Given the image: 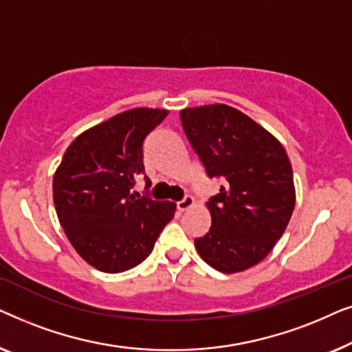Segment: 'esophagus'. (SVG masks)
Instances as JSON below:
<instances>
[{
	"mask_svg": "<svg viewBox=\"0 0 352 352\" xmlns=\"http://www.w3.org/2000/svg\"><path fill=\"white\" fill-rule=\"evenodd\" d=\"M194 204H195L194 197H190V195H186L184 199L177 201L176 206H177V210H179V211H187V210H189V208H192V206H194Z\"/></svg>",
	"mask_w": 352,
	"mask_h": 352,
	"instance_id": "obj_1",
	"label": "esophagus"
}]
</instances>
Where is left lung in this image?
<instances>
[{
	"label": "left lung",
	"instance_id": "8db88e82",
	"mask_svg": "<svg viewBox=\"0 0 352 352\" xmlns=\"http://www.w3.org/2000/svg\"><path fill=\"white\" fill-rule=\"evenodd\" d=\"M181 123L206 175L223 181L206 201L211 228L195 239L216 271L242 272L263 261L285 232L295 184L285 148L248 115L226 104L181 110Z\"/></svg>",
	"mask_w": 352,
	"mask_h": 352
}]
</instances>
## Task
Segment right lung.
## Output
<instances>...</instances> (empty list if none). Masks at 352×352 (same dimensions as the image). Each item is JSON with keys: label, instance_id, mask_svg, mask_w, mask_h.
Here are the masks:
<instances>
[{"label": "right lung", "instance_id": "1", "mask_svg": "<svg viewBox=\"0 0 352 352\" xmlns=\"http://www.w3.org/2000/svg\"><path fill=\"white\" fill-rule=\"evenodd\" d=\"M166 115L138 107L86 129L54 173L59 223L76 253L99 271L117 274L142 263L175 216L173 201L131 194L144 175V139Z\"/></svg>", "mask_w": 352, "mask_h": 352}]
</instances>
